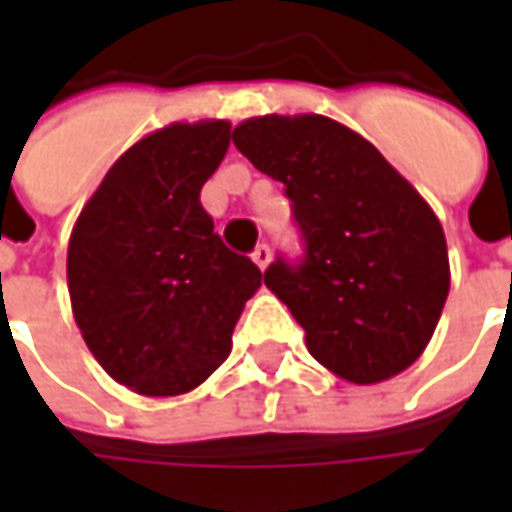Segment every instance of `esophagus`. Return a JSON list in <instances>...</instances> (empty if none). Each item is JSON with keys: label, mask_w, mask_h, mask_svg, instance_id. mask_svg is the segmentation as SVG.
<instances>
[{"label": "esophagus", "mask_w": 512, "mask_h": 512, "mask_svg": "<svg viewBox=\"0 0 512 512\" xmlns=\"http://www.w3.org/2000/svg\"><path fill=\"white\" fill-rule=\"evenodd\" d=\"M252 260H255L260 268H266L268 260H271V246H268L266 241H263V244H257L255 252H252Z\"/></svg>", "instance_id": "1"}]
</instances>
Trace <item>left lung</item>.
I'll use <instances>...</instances> for the list:
<instances>
[{
	"label": "left lung",
	"mask_w": 512,
	"mask_h": 512,
	"mask_svg": "<svg viewBox=\"0 0 512 512\" xmlns=\"http://www.w3.org/2000/svg\"><path fill=\"white\" fill-rule=\"evenodd\" d=\"M233 142L285 186L301 257L277 255L266 285L307 332L310 354L351 384L406 370L450 293L447 241L428 202L329 117H255Z\"/></svg>",
	"instance_id": "left-lung-1"
}]
</instances>
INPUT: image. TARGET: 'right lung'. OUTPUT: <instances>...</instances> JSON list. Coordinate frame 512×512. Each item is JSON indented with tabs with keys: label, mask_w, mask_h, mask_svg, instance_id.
I'll use <instances>...</instances> for the list:
<instances>
[{
	"label": "right lung",
	"mask_w": 512,
	"mask_h": 512,
	"mask_svg": "<svg viewBox=\"0 0 512 512\" xmlns=\"http://www.w3.org/2000/svg\"><path fill=\"white\" fill-rule=\"evenodd\" d=\"M230 147V123H175L117 158L68 246L76 323L109 376L139 395H183L233 348L266 274L227 249L202 183Z\"/></svg>",
	"instance_id": "right-lung-1"
}]
</instances>
